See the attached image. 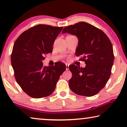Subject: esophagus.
Wrapping results in <instances>:
<instances>
[{"label": "esophagus", "mask_w": 127, "mask_h": 127, "mask_svg": "<svg viewBox=\"0 0 127 127\" xmlns=\"http://www.w3.org/2000/svg\"><path fill=\"white\" fill-rule=\"evenodd\" d=\"M65 65H66V70H67L69 69V65L68 64H66Z\"/></svg>", "instance_id": "obj_1"}]
</instances>
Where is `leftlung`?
<instances>
[{"mask_svg":"<svg viewBox=\"0 0 127 127\" xmlns=\"http://www.w3.org/2000/svg\"><path fill=\"white\" fill-rule=\"evenodd\" d=\"M76 35L79 39L76 55H81L85 67L69 65L72 77L69 81L70 90L86 96L96 95L109 80L114 62L112 43L106 34L98 28L85 22L65 27L62 33Z\"/></svg>","mask_w":127,"mask_h":127,"instance_id":"left-lung-1","label":"left lung"}]
</instances>
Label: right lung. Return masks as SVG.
I'll use <instances>...</instances> for the list:
<instances>
[{"instance_id": "obj_1", "label": "right lung", "mask_w": 127, "mask_h": 127, "mask_svg": "<svg viewBox=\"0 0 127 127\" xmlns=\"http://www.w3.org/2000/svg\"><path fill=\"white\" fill-rule=\"evenodd\" d=\"M63 27L39 24L25 31L14 44L11 62L17 82L22 90L33 98L49 96L56 87L65 64L57 62L46 66L42 61L53 52L54 41Z\"/></svg>"}]
</instances>
